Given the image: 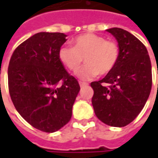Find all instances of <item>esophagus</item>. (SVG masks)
<instances>
[{
    "instance_id": "esophagus-1",
    "label": "esophagus",
    "mask_w": 158,
    "mask_h": 158,
    "mask_svg": "<svg viewBox=\"0 0 158 158\" xmlns=\"http://www.w3.org/2000/svg\"><path fill=\"white\" fill-rule=\"evenodd\" d=\"M79 85H80V87H83V86H86L88 85V84L85 82H82V81H79Z\"/></svg>"
}]
</instances>
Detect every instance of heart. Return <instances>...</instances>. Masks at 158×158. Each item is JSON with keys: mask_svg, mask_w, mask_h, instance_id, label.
<instances>
[{"mask_svg": "<svg viewBox=\"0 0 158 158\" xmlns=\"http://www.w3.org/2000/svg\"><path fill=\"white\" fill-rule=\"evenodd\" d=\"M73 46L62 45L58 57L62 64L73 72H78L84 57L86 64L78 75L87 80L98 74L106 75L115 68L119 56L118 45L113 40H106L103 36L85 33L73 40Z\"/></svg>", "mask_w": 158, "mask_h": 158, "instance_id": "obj_1", "label": "heart"}]
</instances>
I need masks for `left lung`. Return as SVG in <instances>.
Segmentation results:
<instances>
[{
    "mask_svg": "<svg viewBox=\"0 0 158 158\" xmlns=\"http://www.w3.org/2000/svg\"><path fill=\"white\" fill-rule=\"evenodd\" d=\"M106 31L118 41V60L112 72L90 84L94 89L91 102L102 122L123 127L138 116L149 97L152 64L146 46L135 36L119 28Z\"/></svg>",
    "mask_w": 158,
    "mask_h": 158,
    "instance_id": "8db88e82",
    "label": "left lung"
}]
</instances>
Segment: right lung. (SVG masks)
Instances as JSON below:
<instances>
[{
	"label": "right lung",
	"mask_w": 158,
	"mask_h": 158,
	"mask_svg": "<svg viewBox=\"0 0 158 158\" xmlns=\"http://www.w3.org/2000/svg\"><path fill=\"white\" fill-rule=\"evenodd\" d=\"M66 37L62 33H37L16 48L9 62V93L16 110L29 124L46 133L69 122L80 89L59 60Z\"/></svg>",
	"instance_id": "obj_1"
}]
</instances>
